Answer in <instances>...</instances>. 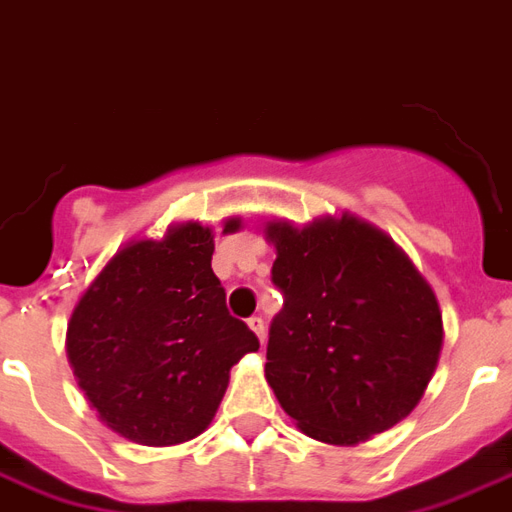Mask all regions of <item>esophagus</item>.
I'll return each instance as SVG.
<instances>
[{
    "mask_svg": "<svg viewBox=\"0 0 512 512\" xmlns=\"http://www.w3.org/2000/svg\"><path fill=\"white\" fill-rule=\"evenodd\" d=\"M249 328L255 331V336L260 339V342H266V320L263 317H249Z\"/></svg>",
    "mask_w": 512,
    "mask_h": 512,
    "instance_id": "esophagus-1",
    "label": "esophagus"
}]
</instances>
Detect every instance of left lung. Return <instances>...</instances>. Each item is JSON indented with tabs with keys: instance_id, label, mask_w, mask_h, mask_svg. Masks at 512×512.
<instances>
[{
	"instance_id": "left-lung-1",
	"label": "left lung",
	"mask_w": 512,
	"mask_h": 512,
	"mask_svg": "<svg viewBox=\"0 0 512 512\" xmlns=\"http://www.w3.org/2000/svg\"><path fill=\"white\" fill-rule=\"evenodd\" d=\"M271 282L285 304L268 328L266 380L304 434L355 445L407 418L442 350V314L410 257L355 217L268 225Z\"/></svg>"
}]
</instances>
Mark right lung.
<instances>
[{"label":"right lung","mask_w":512,"mask_h":512,"mask_svg":"<svg viewBox=\"0 0 512 512\" xmlns=\"http://www.w3.org/2000/svg\"><path fill=\"white\" fill-rule=\"evenodd\" d=\"M238 230L230 219L225 233ZM214 236L187 222L162 241H135L102 268L67 325L81 391L116 434L176 445L206 429L230 366L260 347L227 312L211 271Z\"/></svg>","instance_id":"obj_1"}]
</instances>
